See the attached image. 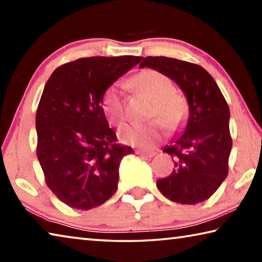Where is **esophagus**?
<instances>
[{
	"label": "esophagus",
	"mask_w": 262,
	"mask_h": 262,
	"mask_svg": "<svg viewBox=\"0 0 262 262\" xmlns=\"http://www.w3.org/2000/svg\"><path fill=\"white\" fill-rule=\"evenodd\" d=\"M135 154L140 155V156H143V157H154L156 152L155 151H142V150H135Z\"/></svg>",
	"instance_id": "1"
}]
</instances>
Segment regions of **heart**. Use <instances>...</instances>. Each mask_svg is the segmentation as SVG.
<instances>
[{"label":"heart","instance_id":"1","mask_svg":"<svg viewBox=\"0 0 262 262\" xmlns=\"http://www.w3.org/2000/svg\"><path fill=\"white\" fill-rule=\"evenodd\" d=\"M129 86L154 100L147 123H129L120 128L119 137L126 144L151 148L164 136V128L170 134L180 130L187 121L188 103L185 96L174 90L166 75L155 69H143L135 74ZM101 110L112 125L119 126L126 119L125 99L117 86H111L101 98Z\"/></svg>","mask_w":262,"mask_h":262}]
</instances>
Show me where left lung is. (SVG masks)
<instances>
[{
	"mask_svg": "<svg viewBox=\"0 0 262 262\" xmlns=\"http://www.w3.org/2000/svg\"><path fill=\"white\" fill-rule=\"evenodd\" d=\"M149 67L166 75L187 97L189 118L185 133L163 151L174 161L157 187L168 200L196 205L209 199L229 173L230 110L219 85L205 68L192 62L165 56H147L140 68Z\"/></svg>",
	"mask_w": 262,
	"mask_h": 262,
	"instance_id": "obj_1",
	"label": "left lung"
}]
</instances>
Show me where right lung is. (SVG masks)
Masks as SVG:
<instances>
[{"label": "right lung", "mask_w": 262, "mask_h": 262, "mask_svg": "<svg viewBox=\"0 0 262 262\" xmlns=\"http://www.w3.org/2000/svg\"><path fill=\"white\" fill-rule=\"evenodd\" d=\"M142 59L81 57L57 67L43 88L35 114L37 156L48 188L70 208L92 209L118 188L119 165L133 149L117 143L101 98Z\"/></svg>", "instance_id": "right-lung-1"}]
</instances>
